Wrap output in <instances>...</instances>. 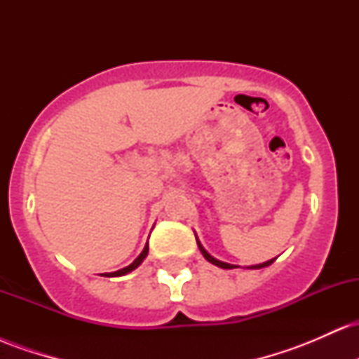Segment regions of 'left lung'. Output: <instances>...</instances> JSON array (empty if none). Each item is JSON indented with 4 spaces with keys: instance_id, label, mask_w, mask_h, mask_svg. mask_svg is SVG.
Here are the masks:
<instances>
[{
    "instance_id": "8db88e82",
    "label": "left lung",
    "mask_w": 359,
    "mask_h": 359,
    "mask_svg": "<svg viewBox=\"0 0 359 359\" xmlns=\"http://www.w3.org/2000/svg\"><path fill=\"white\" fill-rule=\"evenodd\" d=\"M196 240H197V236H196ZM197 246H199V250H201V253H203V257L208 259L209 263H212V265H216V266H219V269H226V270H231V269H236V265H229V263H224V262H219V259H216L214 257H211V255L208 253V251L204 250V246L201 245V241L197 240ZM275 262V258L273 259H269V262H265V263H259V265H251V266H248V269H251V270H257V269H263V266H269V265H271V263Z\"/></svg>"
}]
</instances>
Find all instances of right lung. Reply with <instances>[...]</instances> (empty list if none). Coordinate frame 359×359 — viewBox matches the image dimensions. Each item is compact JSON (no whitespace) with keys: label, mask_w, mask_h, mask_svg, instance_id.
<instances>
[{"label":"right lung","mask_w":359,"mask_h":359,"mask_svg":"<svg viewBox=\"0 0 359 359\" xmlns=\"http://www.w3.org/2000/svg\"><path fill=\"white\" fill-rule=\"evenodd\" d=\"M147 255H148V243H147L145 248H143L142 253L138 255V258L135 259V262L131 263V265H128V266H125V269H121V270H118V271H113V273H104V275H106V277H121V275L130 273V271H133L135 269H138V266L142 265V262H143V259H145Z\"/></svg>","instance_id":"add662e5"}]
</instances>
